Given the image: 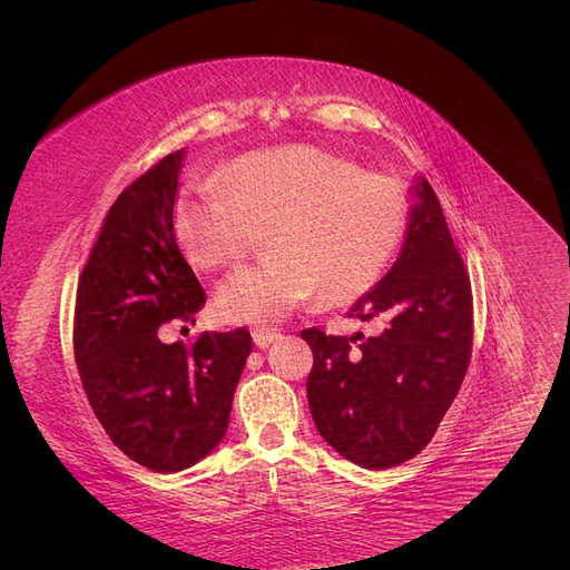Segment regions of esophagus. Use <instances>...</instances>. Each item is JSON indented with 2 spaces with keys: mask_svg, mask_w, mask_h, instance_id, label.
<instances>
[{
  "mask_svg": "<svg viewBox=\"0 0 570 570\" xmlns=\"http://www.w3.org/2000/svg\"><path fill=\"white\" fill-rule=\"evenodd\" d=\"M281 335L275 333V331H271V327H254L252 331V340H254V344L258 350H266V347H271V344L278 340Z\"/></svg>",
  "mask_w": 570,
  "mask_h": 570,
  "instance_id": "34e87169",
  "label": "esophagus"
}]
</instances>
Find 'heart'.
Listing matches in <instances>:
<instances>
[{
    "instance_id": "1",
    "label": "heart",
    "mask_w": 570,
    "mask_h": 570,
    "mask_svg": "<svg viewBox=\"0 0 570 570\" xmlns=\"http://www.w3.org/2000/svg\"><path fill=\"white\" fill-rule=\"evenodd\" d=\"M404 228L400 183L308 145L245 154L223 185H189L174 209L176 243L199 271L237 264L266 230L271 256L218 285L216 308L230 323L281 321L316 292L331 306L356 302Z\"/></svg>"
}]
</instances>
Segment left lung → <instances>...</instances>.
<instances>
[{"instance_id": "left-lung-1", "label": "left lung", "mask_w": 570, "mask_h": 570, "mask_svg": "<svg viewBox=\"0 0 570 570\" xmlns=\"http://www.w3.org/2000/svg\"><path fill=\"white\" fill-rule=\"evenodd\" d=\"M404 245L392 268L352 306L381 318V335L302 331L314 350L306 381L321 438L361 469L381 471L433 440L471 358V281L433 187L416 176ZM360 344H355V340Z\"/></svg>"}]
</instances>
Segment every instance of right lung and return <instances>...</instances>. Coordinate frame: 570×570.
<instances>
[{"label":"right lung","instance_id":"right-lung-1","mask_svg":"<svg viewBox=\"0 0 570 570\" xmlns=\"http://www.w3.org/2000/svg\"><path fill=\"white\" fill-rule=\"evenodd\" d=\"M185 149L118 195L76 299V364L90 406L120 452L176 473L209 456L230 421L252 352L245 327L166 344L168 321L195 323L206 295L174 233Z\"/></svg>","mask_w":570,"mask_h":570}]
</instances>
